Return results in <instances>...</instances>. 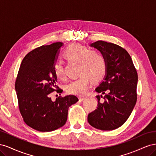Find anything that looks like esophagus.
<instances>
[{
  "label": "esophagus",
  "mask_w": 156,
  "mask_h": 156,
  "mask_svg": "<svg viewBox=\"0 0 156 156\" xmlns=\"http://www.w3.org/2000/svg\"><path fill=\"white\" fill-rule=\"evenodd\" d=\"M84 100H85V98H84V97H79V101H83Z\"/></svg>",
  "instance_id": "obj_1"
}]
</instances>
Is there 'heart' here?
I'll use <instances>...</instances> for the list:
<instances>
[{"mask_svg":"<svg viewBox=\"0 0 156 156\" xmlns=\"http://www.w3.org/2000/svg\"><path fill=\"white\" fill-rule=\"evenodd\" d=\"M64 56L69 62L79 63V73L81 75L66 86V90L69 94L84 95L88 91L90 79L94 82H98L105 75L107 62L104 56L88 47L78 44L70 45L64 51ZM53 69L56 77H64V66L62 62H55Z\"/></svg>","mask_w":156,"mask_h":156,"instance_id":"obj_1","label":"heart"}]
</instances>
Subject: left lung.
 <instances>
[{
    "label": "left lung",
    "mask_w": 156,
    "mask_h": 156,
    "mask_svg": "<svg viewBox=\"0 0 156 156\" xmlns=\"http://www.w3.org/2000/svg\"><path fill=\"white\" fill-rule=\"evenodd\" d=\"M90 46L104 56L107 72L95 89L101 95L96 96L97 109L88 115V122L96 129L113 130L125 123L136 104L137 72L130 55L120 46L104 41Z\"/></svg>",
    "instance_id": "8db88e82"
}]
</instances>
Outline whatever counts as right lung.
<instances>
[{"mask_svg":"<svg viewBox=\"0 0 156 156\" xmlns=\"http://www.w3.org/2000/svg\"><path fill=\"white\" fill-rule=\"evenodd\" d=\"M62 42L42 45L29 52L22 60L16 81L19 108L25 123L37 131H52L67 121L69 107L78 101L73 95L59 96L53 101L50 94L62 92L56 84L53 65Z\"/></svg>","mask_w":156,"mask_h":156,"instance_id":"obj_1","label":"right lung"}]
</instances>
